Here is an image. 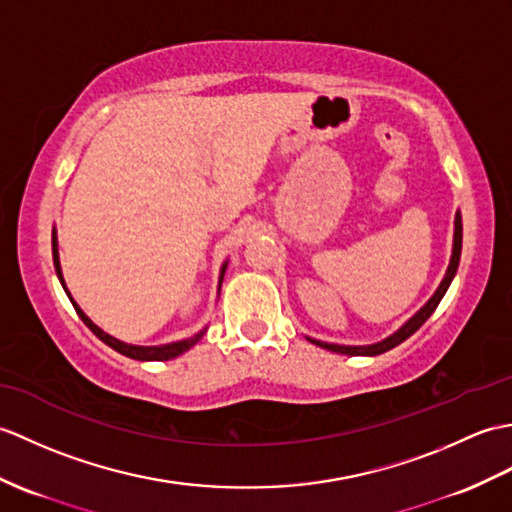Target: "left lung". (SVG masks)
I'll return each mask as SVG.
<instances>
[{
  "mask_svg": "<svg viewBox=\"0 0 512 512\" xmlns=\"http://www.w3.org/2000/svg\"><path fill=\"white\" fill-rule=\"evenodd\" d=\"M460 251H462V216H460V211H456V218H454V244H451L449 266L445 270V277H443L441 285H438L436 292L430 296V301H427L417 314H414L412 318H408L406 323H403L395 331V334H390L388 338L379 340V342H373V344H334V342H323V340H316V338H310V336H305V338L310 340L312 344H316V347H320V349L342 353V355H368V358H373V355H379V353H386L390 349H395L397 344H401L403 340H408L414 334V331H417L425 323V320L434 314V310L438 307V303H441V299L445 296L451 281H454V277H456V270H458V264H460Z\"/></svg>",
  "mask_w": 512,
  "mask_h": 512,
  "instance_id": "8db88e82",
  "label": "left lung"
}]
</instances>
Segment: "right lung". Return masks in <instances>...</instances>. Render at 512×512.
<instances>
[{"label": "right lung", "mask_w": 512, "mask_h": 512, "mask_svg": "<svg viewBox=\"0 0 512 512\" xmlns=\"http://www.w3.org/2000/svg\"><path fill=\"white\" fill-rule=\"evenodd\" d=\"M52 257H54V268H56V277H58V281H61V285H63V290L67 292V296H69V301H71V305H74V310L78 312V316H80V320L82 323H85L95 336H98L104 344H109L111 349H115L117 353H122V355H126V358H133V360H141V362H163V360H172V358H178V355L181 353H185V351H189L194 347V344L207 334V327L205 329H200L198 334H194V336H189V338H185V340H176V342H168V344H157V347H141V344H128V342H124V340H117V338H113L111 334H106L104 329H100L98 325L93 323V320L80 310V305L71 299V294H69V290H67V285H65V279H63V268H61V259H58V237H56V227L52 229ZM227 266H229V259L224 261L222 264V268H220V279H218V292H220V288H222V279H224V272H227Z\"/></svg>", "instance_id": "right-lung-1"}]
</instances>
